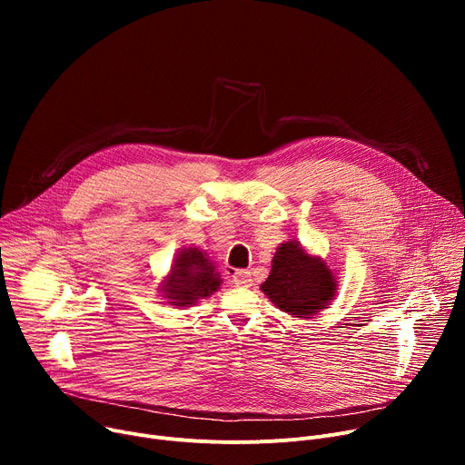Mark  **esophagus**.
Segmentation results:
<instances>
[{
  "label": "esophagus",
  "instance_id": "obj_1",
  "mask_svg": "<svg viewBox=\"0 0 465 465\" xmlns=\"http://www.w3.org/2000/svg\"><path fill=\"white\" fill-rule=\"evenodd\" d=\"M233 284L239 288H251L252 286V275L247 270H239L233 273Z\"/></svg>",
  "mask_w": 465,
  "mask_h": 465
}]
</instances>
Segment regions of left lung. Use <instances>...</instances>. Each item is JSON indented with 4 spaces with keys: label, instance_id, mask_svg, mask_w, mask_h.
<instances>
[{
    "label": "left lung",
    "instance_id": "1",
    "mask_svg": "<svg viewBox=\"0 0 465 465\" xmlns=\"http://www.w3.org/2000/svg\"><path fill=\"white\" fill-rule=\"evenodd\" d=\"M272 263V273L260 288L281 311L296 319H311L335 298V275L322 258L311 256L300 241L282 242Z\"/></svg>",
    "mask_w": 465,
    "mask_h": 465
}]
</instances>
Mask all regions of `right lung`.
Returning <instances> with one entry per match:
<instances>
[{
    "label": "right lung",
    "mask_w": 465,
    "mask_h": 465,
    "mask_svg": "<svg viewBox=\"0 0 465 465\" xmlns=\"http://www.w3.org/2000/svg\"><path fill=\"white\" fill-rule=\"evenodd\" d=\"M220 275L207 252L200 249H181L171 265V272L162 282L160 292L167 303L190 307L198 300L209 298L220 288Z\"/></svg>",
    "instance_id": "obj_1"
}]
</instances>
